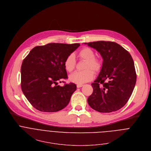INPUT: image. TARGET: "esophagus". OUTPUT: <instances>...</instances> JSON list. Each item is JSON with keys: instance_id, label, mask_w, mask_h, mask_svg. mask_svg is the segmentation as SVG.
I'll use <instances>...</instances> for the list:
<instances>
[{"instance_id": "esophagus-1", "label": "esophagus", "mask_w": 151, "mask_h": 151, "mask_svg": "<svg viewBox=\"0 0 151 151\" xmlns=\"http://www.w3.org/2000/svg\"><path fill=\"white\" fill-rule=\"evenodd\" d=\"M76 86H77V88H81L82 86H83V85H76Z\"/></svg>"}]
</instances>
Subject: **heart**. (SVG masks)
<instances>
[{
	"instance_id": "1",
	"label": "heart",
	"mask_w": 151,
	"mask_h": 151,
	"mask_svg": "<svg viewBox=\"0 0 151 151\" xmlns=\"http://www.w3.org/2000/svg\"><path fill=\"white\" fill-rule=\"evenodd\" d=\"M79 57L81 59L86 61L85 69H88L82 72H75L69 76L70 82L78 85H82L92 81L94 77L93 72L97 73L101 69V63L98 59L95 58V53L89 48L85 47L81 49L79 52ZM76 65L75 56L73 54L68 55L64 61V68L69 72L73 70Z\"/></svg>"
}]
</instances>
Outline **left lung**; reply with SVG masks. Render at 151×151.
Here are the masks:
<instances>
[{"label":"left lung","mask_w":151,"mask_h":151,"mask_svg":"<svg viewBox=\"0 0 151 151\" xmlns=\"http://www.w3.org/2000/svg\"><path fill=\"white\" fill-rule=\"evenodd\" d=\"M84 44L95 49L103 59L101 70L91 84L93 92L88 98V104L101 113L119 110L128 101L136 82L130 54L114 42L99 41Z\"/></svg>","instance_id":"left-lung-1"}]
</instances>
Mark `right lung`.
<instances>
[{
	"instance_id": "obj_1",
	"label": "right lung",
	"mask_w": 151,
	"mask_h": 151,
	"mask_svg": "<svg viewBox=\"0 0 151 151\" xmlns=\"http://www.w3.org/2000/svg\"><path fill=\"white\" fill-rule=\"evenodd\" d=\"M80 44L49 43L33 48L22 62L21 89L31 104L42 112H56L69 104L76 89L75 83L58 85L68 78L66 57Z\"/></svg>"
}]
</instances>
